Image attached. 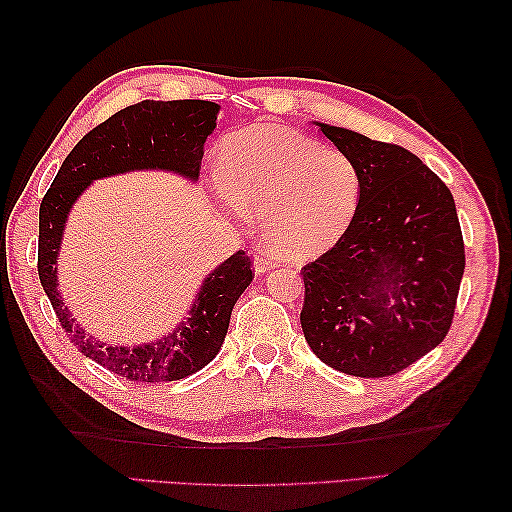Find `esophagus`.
<instances>
[{
  "label": "esophagus",
  "mask_w": 512,
  "mask_h": 512,
  "mask_svg": "<svg viewBox=\"0 0 512 512\" xmlns=\"http://www.w3.org/2000/svg\"><path fill=\"white\" fill-rule=\"evenodd\" d=\"M277 264H279V262H277V259H275L273 255H268V253H257V255H255V273H257V275L268 273V270H273Z\"/></svg>",
  "instance_id": "1"
}]
</instances>
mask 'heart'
<instances>
[{
  "instance_id": "b5f03b06",
  "label": "heart",
  "mask_w": 512,
  "mask_h": 512,
  "mask_svg": "<svg viewBox=\"0 0 512 512\" xmlns=\"http://www.w3.org/2000/svg\"><path fill=\"white\" fill-rule=\"evenodd\" d=\"M217 198L259 213L264 242L281 262H308L350 231L363 193L356 160L279 125H250L220 151Z\"/></svg>"
}]
</instances>
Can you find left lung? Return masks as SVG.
I'll return each mask as SVG.
<instances>
[{"mask_svg": "<svg viewBox=\"0 0 512 512\" xmlns=\"http://www.w3.org/2000/svg\"><path fill=\"white\" fill-rule=\"evenodd\" d=\"M317 125L356 160L363 193L350 231L301 268L303 336L343 374H398L451 328L464 275L453 195L411 151Z\"/></svg>", "mask_w": 512, "mask_h": 512, "instance_id": "1", "label": "left lung"}]
</instances>
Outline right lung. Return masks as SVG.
I'll return each instance as SVG.
<instances>
[{
	"label": "right lung",
	"mask_w": 512,
	"mask_h": 512,
	"mask_svg": "<svg viewBox=\"0 0 512 512\" xmlns=\"http://www.w3.org/2000/svg\"><path fill=\"white\" fill-rule=\"evenodd\" d=\"M220 105L211 101H140L85 134L52 180L39 206V279L61 328L92 361L136 383H167L191 376L220 352L235 301L255 273L237 250L204 277L189 317L169 334L143 345H107L72 319L59 292V250L74 202L94 180L129 171H171L198 180L206 138Z\"/></svg>",
	"instance_id": "right-lung-1"
}]
</instances>
